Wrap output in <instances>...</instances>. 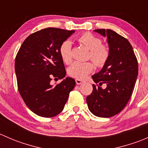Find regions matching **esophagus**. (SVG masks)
Returning <instances> with one entry per match:
<instances>
[{"mask_svg":"<svg viewBox=\"0 0 148 148\" xmlns=\"http://www.w3.org/2000/svg\"><path fill=\"white\" fill-rule=\"evenodd\" d=\"M76 81V83H77V84H82L84 82L83 80L82 79H75Z\"/></svg>","mask_w":148,"mask_h":148,"instance_id":"obj_1","label":"esophagus"}]
</instances>
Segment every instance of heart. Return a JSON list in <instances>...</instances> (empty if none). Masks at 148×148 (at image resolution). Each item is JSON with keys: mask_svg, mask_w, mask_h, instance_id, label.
Segmentation results:
<instances>
[{"mask_svg": "<svg viewBox=\"0 0 148 148\" xmlns=\"http://www.w3.org/2000/svg\"><path fill=\"white\" fill-rule=\"evenodd\" d=\"M77 41L89 49V58L93 61L98 66H102L107 62L110 56V51L107 46L102 44V40L99 37L90 34L85 33L77 38ZM59 53L64 63L69 64L72 59L71 55V43L69 41H64L59 48ZM94 64L91 62H74L67 69L68 74L74 78H85L92 71Z\"/></svg>", "mask_w": 148, "mask_h": 148, "instance_id": "b5f03b06", "label": "heart"}]
</instances>
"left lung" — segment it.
<instances>
[{
    "mask_svg": "<svg viewBox=\"0 0 148 148\" xmlns=\"http://www.w3.org/2000/svg\"><path fill=\"white\" fill-rule=\"evenodd\" d=\"M107 37L110 56L99 72L92 76L93 91L86 97L89 111L97 117H110L120 112L129 102L138 75V64L127 38L110 29H96ZM107 86L102 89L101 86Z\"/></svg>",
    "mask_w": 148,
    "mask_h": 148,
    "instance_id": "8db88e82",
    "label": "left lung"
}]
</instances>
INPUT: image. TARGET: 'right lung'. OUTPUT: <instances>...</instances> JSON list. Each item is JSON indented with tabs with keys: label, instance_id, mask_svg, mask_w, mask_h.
<instances>
[{
	"label": "right lung",
	"instance_id": "right-lung-1",
	"mask_svg": "<svg viewBox=\"0 0 148 148\" xmlns=\"http://www.w3.org/2000/svg\"><path fill=\"white\" fill-rule=\"evenodd\" d=\"M74 30L47 28L28 36L18 51L15 71L18 89L26 106L36 114L53 117L63 110L75 80L66 77L59 48ZM53 78L63 79L53 87Z\"/></svg>",
	"mask_w": 148,
	"mask_h": 148
}]
</instances>
